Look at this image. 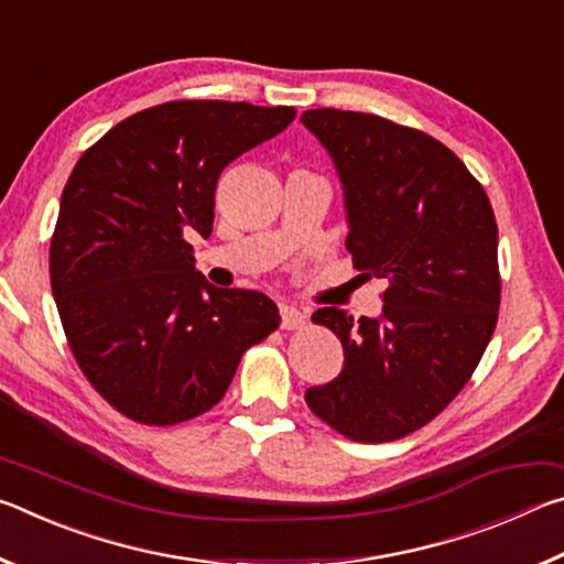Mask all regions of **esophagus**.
Returning a JSON list of instances; mask_svg holds the SVG:
<instances>
[{"mask_svg":"<svg viewBox=\"0 0 564 564\" xmlns=\"http://www.w3.org/2000/svg\"><path fill=\"white\" fill-rule=\"evenodd\" d=\"M303 326H305V313H301L299 308H293V305L281 303V328L283 330H295V328H303Z\"/></svg>","mask_w":564,"mask_h":564,"instance_id":"obj_1","label":"esophagus"}]
</instances>
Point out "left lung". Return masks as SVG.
<instances>
[{"label":"left lung","instance_id":"8db88e82","mask_svg":"<svg viewBox=\"0 0 564 564\" xmlns=\"http://www.w3.org/2000/svg\"><path fill=\"white\" fill-rule=\"evenodd\" d=\"M301 121L338 171L352 265L388 281L380 318L352 321L336 305L313 313L346 360L338 378L305 390V403L350 441H398L460 393L488 348L498 224L477 178L427 133L340 109Z\"/></svg>","mask_w":564,"mask_h":564}]
</instances>
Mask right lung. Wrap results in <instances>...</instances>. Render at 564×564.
<instances>
[{
	"mask_svg": "<svg viewBox=\"0 0 564 564\" xmlns=\"http://www.w3.org/2000/svg\"><path fill=\"white\" fill-rule=\"evenodd\" d=\"M293 119V107L166 101L76 161L50 246L52 293L84 376L137 423L212 410L243 352L279 328L269 295L208 283L188 238L212 236L221 171Z\"/></svg>",
	"mask_w": 564,
	"mask_h": 564,
	"instance_id": "add662e5",
	"label": "right lung"
}]
</instances>
